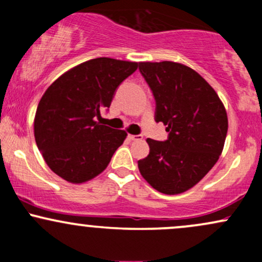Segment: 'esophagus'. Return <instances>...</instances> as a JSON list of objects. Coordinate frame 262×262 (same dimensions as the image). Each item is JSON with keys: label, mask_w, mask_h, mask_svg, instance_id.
<instances>
[{"label": "esophagus", "mask_w": 262, "mask_h": 262, "mask_svg": "<svg viewBox=\"0 0 262 262\" xmlns=\"http://www.w3.org/2000/svg\"><path fill=\"white\" fill-rule=\"evenodd\" d=\"M128 139L132 140V141L141 140V139H143V137H141V135H132V134H129L128 135Z\"/></svg>", "instance_id": "34e87169"}]
</instances>
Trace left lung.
Returning <instances> with one entry per match:
<instances>
[{
	"label": "left lung",
	"instance_id": "left-lung-1",
	"mask_svg": "<svg viewBox=\"0 0 262 262\" xmlns=\"http://www.w3.org/2000/svg\"><path fill=\"white\" fill-rule=\"evenodd\" d=\"M156 101L155 121L167 125L166 141L148 138L149 155L138 161L145 181L165 194L188 191L223 151L228 116L213 87L197 71L173 61L139 62Z\"/></svg>",
	"mask_w": 262,
	"mask_h": 262
}]
</instances>
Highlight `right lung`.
Masks as SVG:
<instances>
[{
    "instance_id": "add662e5",
    "label": "right lung",
    "mask_w": 262,
    "mask_h": 262,
    "mask_svg": "<svg viewBox=\"0 0 262 262\" xmlns=\"http://www.w3.org/2000/svg\"><path fill=\"white\" fill-rule=\"evenodd\" d=\"M138 62L97 58L59 76L39 101L34 117L38 149L54 173L83 183L106 170L127 132L95 121L110 108L114 91Z\"/></svg>"
}]
</instances>
